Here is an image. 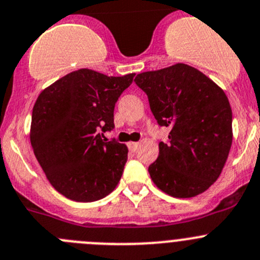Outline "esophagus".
Here are the masks:
<instances>
[{"label":"esophagus","instance_id":"1","mask_svg":"<svg viewBox=\"0 0 260 260\" xmlns=\"http://www.w3.org/2000/svg\"><path fill=\"white\" fill-rule=\"evenodd\" d=\"M138 146H140V143H138V142H129V143H128V148H129L132 152H135V151L137 150Z\"/></svg>","mask_w":260,"mask_h":260}]
</instances>
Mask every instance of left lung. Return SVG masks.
<instances>
[{"instance_id":"8db88e82","label":"left lung","mask_w":260,"mask_h":260,"mask_svg":"<svg viewBox=\"0 0 260 260\" xmlns=\"http://www.w3.org/2000/svg\"><path fill=\"white\" fill-rule=\"evenodd\" d=\"M136 85L146 92L157 123L170 129L158 143V157L148 166L164 193L190 198L220 176L233 143V112L220 86L194 67L176 63L142 72Z\"/></svg>"}]
</instances>
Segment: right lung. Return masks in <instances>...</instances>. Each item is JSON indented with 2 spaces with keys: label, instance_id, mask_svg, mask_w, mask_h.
I'll use <instances>...</instances> for the list:
<instances>
[{
  "label": "right lung",
  "instance_id": "add662e5",
  "mask_svg": "<svg viewBox=\"0 0 260 260\" xmlns=\"http://www.w3.org/2000/svg\"><path fill=\"white\" fill-rule=\"evenodd\" d=\"M133 77L81 69L38 96L30 127L32 151L53 188L69 200L94 202L119 183L128 148L104 133L114 128L115 103Z\"/></svg>",
  "mask_w": 260,
  "mask_h": 260
}]
</instances>
